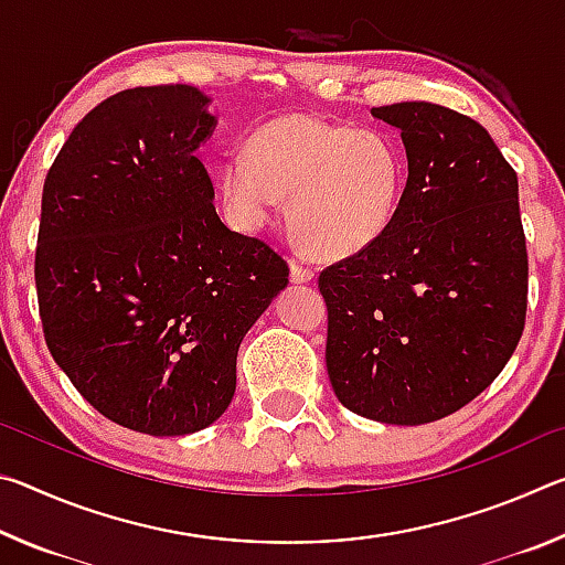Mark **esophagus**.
I'll return each instance as SVG.
<instances>
[{"label": "esophagus", "instance_id": "obj_1", "mask_svg": "<svg viewBox=\"0 0 565 565\" xmlns=\"http://www.w3.org/2000/svg\"><path fill=\"white\" fill-rule=\"evenodd\" d=\"M291 281L294 284H309V281H313V269H309V266H303L299 262H291Z\"/></svg>", "mask_w": 565, "mask_h": 565}]
</instances>
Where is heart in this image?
Wrapping results in <instances>:
<instances>
[{
  "label": "heart",
  "instance_id": "b5f03b06",
  "mask_svg": "<svg viewBox=\"0 0 565 565\" xmlns=\"http://www.w3.org/2000/svg\"><path fill=\"white\" fill-rule=\"evenodd\" d=\"M406 164L394 141L311 114L266 121L218 171L236 224L259 228L289 196V226L317 259H347L374 246L398 214Z\"/></svg>",
  "mask_w": 565,
  "mask_h": 565
}]
</instances>
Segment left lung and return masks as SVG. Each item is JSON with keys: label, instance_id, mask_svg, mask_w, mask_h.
I'll use <instances>...</instances> for the list:
<instances>
[{"label": "left lung", "instance_id": "obj_1", "mask_svg": "<svg viewBox=\"0 0 565 565\" xmlns=\"http://www.w3.org/2000/svg\"><path fill=\"white\" fill-rule=\"evenodd\" d=\"M401 129L408 179L388 232L327 266V371L343 406L431 424L473 401L519 347L529 254L519 177L491 134L431 102L371 109Z\"/></svg>", "mask_w": 565, "mask_h": 565}]
</instances>
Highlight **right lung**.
Listing matches in <instances>:
<instances>
[{
  "label": "right lung",
  "mask_w": 565,
  "mask_h": 565,
  "mask_svg": "<svg viewBox=\"0 0 565 565\" xmlns=\"http://www.w3.org/2000/svg\"><path fill=\"white\" fill-rule=\"evenodd\" d=\"M189 84L114 94L76 124L42 191L34 281L46 347L114 424L202 431L289 266L226 228L194 151L216 119Z\"/></svg>",
  "instance_id": "obj_1"
}]
</instances>
